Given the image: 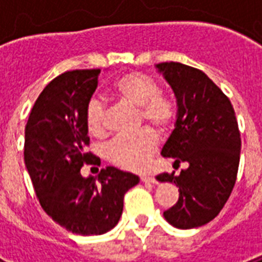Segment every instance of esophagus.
<instances>
[{
  "instance_id": "34e87169",
  "label": "esophagus",
  "mask_w": 262,
  "mask_h": 262,
  "mask_svg": "<svg viewBox=\"0 0 262 262\" xmlns=\"http://www.w3.org/2000/svg\"><path fill=\"white\" fill-rule=\"evenodd\" d=\"M140 179H141L143 182H152V183L156 182L155 177H152V175H141V177H140Z\"/></svg>"
}]
</instances>
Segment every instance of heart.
<instances>
[{"mask_svg": "<svg viewBox=\"0 0 262 262\" xmlns=\"http://www.w3.org/2000/svg\"><path fill=\"white\" fill-rule=\"evenodd\" d=\"M115 98L139 107V125L148 123L155 132L164 135L174 126L178 107L170 95L159 91L154 77L143 72H129L119 76L111 85ZM85 125L88 133L103 139L108 133L106 106L99 99L92 98L85 108ZM149 127H144L135 135L119 136L107 147V158L111 163L130 171L143 170L158 148V137Z\"/></svg>", "mask_w": 262, "mask_h": 262, "instance_id": "b5f03b06", "label": "heart"}]
</instances>
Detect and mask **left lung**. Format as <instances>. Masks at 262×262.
<instances>
[{
    "mask_svg": "<svg viewBox=\"0 0 262 262\" xmlns=\"http://www.w3.org/2000/svg\"><path fill=\"white\" fill-rule=\"evenodd\" d=\"M156 68L171 85L178 104L175 129L162 155L172 158L174 167L189 164L179 175L156 177L179 187L178 201L163 216L174 227H200L219 215L235 185L241 156L235 111L203 71L179 62Z\"/></svg>",
    "mask_w": 262,
    "mask_h": 262,
    "instance_id": "obj_1",
    "label": "left lung"
}]
</instances>
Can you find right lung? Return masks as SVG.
I'll use <instances>...</instances> for the list:
<instances>
[{
  "instance_id": "1",
  "label": "right lung",
  "mask_w": 262,
  "mask_h": 262,
  "mask_svg": "<svg viewBox=\"0 0 262 262\" xmlns=\"http://www.w3.org/2000/svg\"><path fill=\"white\" fill-rule=\"evenodd\" d=\"M100 69L65 72L47 84L26 125L24 162L39 203L68 231L100 235L122 215L123 195L139 177L118 168H102L84 178V164L100 166L92 152L85 108L98 87Z\"/></svg>"
}]
</instances>
